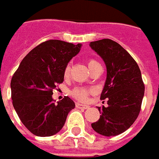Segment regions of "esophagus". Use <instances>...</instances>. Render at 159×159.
<instances>
[{
    "mask_svg": "<svg viewBox=\"0 0 159 159\" xmlns=\"http://www.w3.org/2000/svg\"><path fill=\"white\" fill-rule=\"evenodd\" d=\"M76 107L79 108V109H83V110H86V109H88L89 108L88 105L82 104V103H76Z\"/></svg>",
    "mask_w": 159,
    "mask_h": 159,
    "instance_id": "34e87169",
    "label": "esophagus"
}]
</instances>
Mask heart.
<instances>
[{
	"instance_id": "1",
	"label": "heart",
	"mask_w": 159,
	"mask_h": 159,
	"mask_svg": "<svg viewBox=\"0 0 159 159\" xmlns=\"http://www.w3.org/2000/svg\"><path fill=\"white\" fill-rule=\"evenodd\" d=\"M96 63H98V61H95V60H89L88 63H87L88 64L89 68L91 67H92V66ZM69 74H70V65L68 64V65H67V67H65V70H64V76H65V77H68ZM89 93H90V91L87 90V89L83 88V87H77V88L74 89L73 92H72L73 96L79 100H85L87 98Z\"/></svg>"
}]
</instances>
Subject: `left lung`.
<instances>
[{
    "label": "left lung",
    "instance_id": "obj_1",
    "mask_svg": "<svg viewBox=\"0 0 159 159\" xmlns=\"http://www.w3.org/2000/svg\"><path fill=\"white\" fill-rule=\"evenodd\" d=\"M90 47L103 59L107 69L101 99L107 107H98L100 118L92 123L93 130L103 136L121 134L135 121L140 111L145 85L136 61L116 42L102 39Z\"/></svg>",
    "mask_w": 159,
    "mask_h": 159
}]
</instances>
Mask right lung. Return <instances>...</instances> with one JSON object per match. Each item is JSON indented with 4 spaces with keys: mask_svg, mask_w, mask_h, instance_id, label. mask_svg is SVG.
Returning <instances> with one entry per match:
<instances>
[{
    "mask_svg": "<svg viewBox=\"0 0 159 159\" xmlns=\"http://www.w3.org/2000/svg\"><path fill=\"white\" fill-rule=\"evenodd\" d=\"M81 46L61 40L43 42L25 56L13 74V108L22 123L35 135L57 134L74 109L75 103L68 97L56 103L53 89L63 82L65 67Z\"/></svg>",
    "mask_w": 159,
    "mask_h": 159,
    "instance_id": "add662e5",
    "label": "right lung"
}]
</instances>
